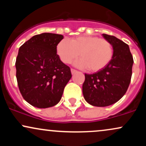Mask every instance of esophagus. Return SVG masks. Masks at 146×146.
<instances>
[{"mask_svg": "<svg viewBox=\"0 0 146 146\" xmlns=\"http://www.w3.org/2000/svg\"><path fill=\"white\" fill-rule=\"evenodd\" d=\"M71 73H72V74H75V73H76L77 72H78V71H76V70L73 69V68H71Z\"/></svg>", "mask_w": 146, "mask_h": 146, "instance_id": "34e87169", "label": "esophagus"}]
</instances>
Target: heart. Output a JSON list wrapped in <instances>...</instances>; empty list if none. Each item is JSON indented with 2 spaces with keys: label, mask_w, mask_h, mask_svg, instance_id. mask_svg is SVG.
<instances>
[{
  "label": "heart",
  "mask_w": 146,
  "mask_h": 146,
  "mask_svg": "<svg viewBox=\"0 0 146 146\" xmlns=\"http://www.w3.org/2000/svg\"><path fill=\"white\" fill-rule=\"evenodd\" d=\"M56 52L64 63H70L78 58L75 62L77 66L88 68L91 72H98L105 68L113 56L112 44L107 40L95 36L75 37L71 40L64 38L56 46Z\"/></svg>",
  "instance_id": "heart-1"
}]
</instances>
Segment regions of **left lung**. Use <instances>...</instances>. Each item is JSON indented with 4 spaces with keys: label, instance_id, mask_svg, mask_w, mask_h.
I'll return each instance as SVG.
<instances>
[{
    "label": "left lung",
    "instance_id": "left-lung-1",
    "mask_svg": "<svg viewBox=\"0 0 146 146\" xmlns=\"http://www.w3.org/2000/svg\"><path fill=\"white\" fill-rule=\"evenodd\" d=\"M113 48L109 64L93 74H85L82 92L85 100L90 105L104 107L121 99L130 84L134 61L128 45L116 37L102 34Z\"/></svg>",
    "mask_w": 146,
    "mask_h": 146
}]
</instances>
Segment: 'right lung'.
Segmentation results:
<instances>
[{"mask_svg": "<svg viewBox=\"0 0 146 146\" xmlns=\"http://www.w3.org/2000/svg\"><path fill=\"white\" fill-rule=\"evenodd\" d=\"M62 35H36L20 47L16 58V79L25 101L39 108L56 105L71 78L67 65L60 59L56 46Z\"/></svg>", "mask_w": 146, "mask_h": 146, "instance_id": "add662e5", "label": "right lung"}]
</instances>
